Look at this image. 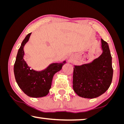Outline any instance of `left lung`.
I'll return each mask as SVG.
<instances>
[{"mask_svg":"<svg viewBox=\"0 0 124 124\" xmlns=\"http://www.w3.org/2000/svg\"><path fill=\"white\" fill-rule=\"evenodd\" d=\"M101 54L87 63L74 65L73 88L78 96L97 98L108 89L113 76L112 57L108 44L101 39Z\"/></svg>","mask_w":124,"mask_h":124,"instance_id":"left-lung-1","label":"left lung"}]
</instances>
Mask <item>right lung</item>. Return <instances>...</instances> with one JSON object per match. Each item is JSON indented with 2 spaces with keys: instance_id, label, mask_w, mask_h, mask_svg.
<instances>
[{
  "instance_id": "1",
  "label": "right lung",
  "mask_w": 124,
  "mask_h": 124,
  "mask_svg": "<svg viewBox=\"0 0 124 124\" xmlns=\"http://www.w3.org/2000/svg\"><path fill=\"white\" fill-rule=\"evenodd\" d=\"M31 34L27 35L21 43L14 66V72L17 85L23 93L30 97H44L49 93L54 76L61 70L66 61L64 60L62 62L52 63L42 70L37 71L31 69L23 59V48Z\"/></svg>"
}]
</instances>
